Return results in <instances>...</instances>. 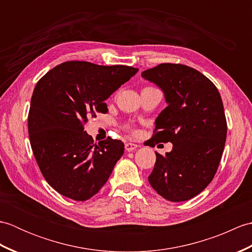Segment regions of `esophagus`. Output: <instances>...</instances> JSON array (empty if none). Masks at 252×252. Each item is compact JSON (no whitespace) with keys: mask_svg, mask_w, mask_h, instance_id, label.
<instances>
[{"mask_svg":"<svg viewBox=\"0 0 252 252\" xmlns=\"http://www.w3.org/2000/svg\"><path fill=\"white\" fill-rule=\"evenodd\" d=\"M125 147H126V152H133V151H135V149L137 148V145H136V144H134V143H126Z\"/></svg>","mask_w":252,"mask_h":252,"instance_id":"esophagus-1","label":"esophagus"}]
</instances>
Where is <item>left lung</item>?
Returning a JSON list of instances; mask_svg holds the SVG:
<instances>
[{
  "instance_id": "obj_1",
  "label": "left lung",
  "mask_w": 252,
  "mask_h": 252,
  "mask_svg": "<svg viewBox=\"0 0 252 252\" xmlns=\"http://www.w3.org/2000/svg\"><path fill=\"white\" fill-rule=\"evenodd\" d=\"M142 77L161 89L168 106L155 121L153 145L172 143L156 163L149 184L167 200L197 196L210 184L226 140V119L216 85L198 70L181 63H160Z\"/></svg>"
}]
</instances>
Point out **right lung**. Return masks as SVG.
<instances>
[{
    "label": "right lung",
    "instance_id": "obj_1",
    "mask_svg": "<svg viewBox=\"0 0 252 252\" xmlns=\"http://www.w3.org/2000/svg\"><path fill=\"white\" fill-rule=\"evenodd\" d=\"M137 71L66 62L36 83L28 116L31 148L44 179L63 196L88 200L109 179L125 144L110 137L93 144L83 125L96 112H106L105 100Z\"/></svg>",
    "mask_w": 252,
    "mask_h": 252
}]
</instances>
